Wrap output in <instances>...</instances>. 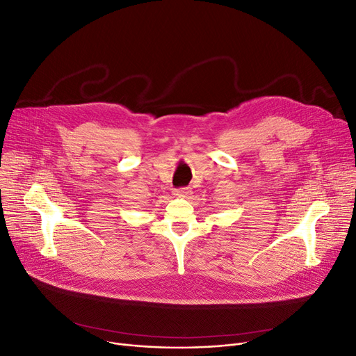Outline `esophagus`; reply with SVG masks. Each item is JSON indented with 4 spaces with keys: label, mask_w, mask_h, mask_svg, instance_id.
Segmentation results:
<instances>
[{
    "label": "esophagus",
    "mask_w": 356,
    "mask_h": 356,
    "mask_svg": "<svg viewBox=\"0 0 356 356\" xmlns=\"http://www.w3.org/2000/svg\"><path fill=\"white\" fill-rule=\"evenodd\" d=\"M175 195L179 197H189L192 195V189L191 188H180L175 191Z\"/></svg>",
    "instance_id": "34e87169"
}]
</instances>
